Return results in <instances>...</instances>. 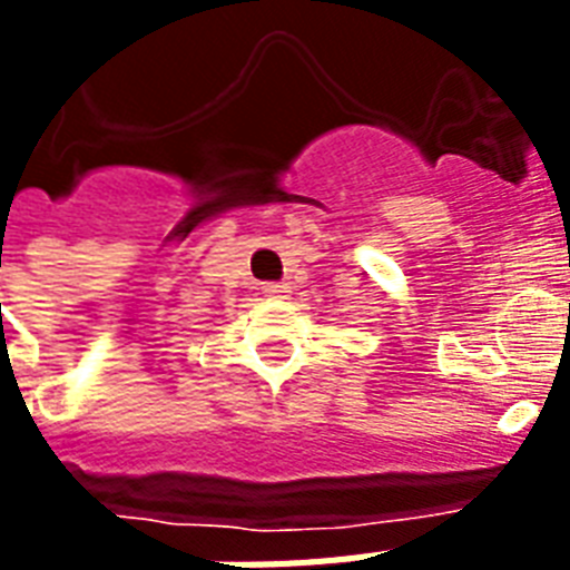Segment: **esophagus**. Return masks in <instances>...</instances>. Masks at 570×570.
Masks as SVG:
<instances>
[{"mask_svg":"<svg viewBox=\"0 0 570 570\" xmlns=\"http://www.w3.org/2000/svg\"><path fill=\"white\" fill-rule=\"evenodd\" d=\"M259 289H263V295H272V298H284V295L289 293V286L286 284H263Z\"/></svg>","mask_w":570,"mask_h":570,"instance_id":"34e87169","label":"esophagus"}]
</instances>
